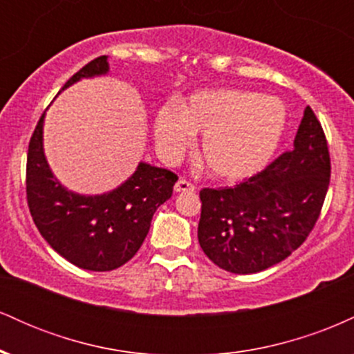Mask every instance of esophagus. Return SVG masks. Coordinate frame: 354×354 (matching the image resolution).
I'll use <instances>...</instances> for the list:
<instances>
[{"instance_id":"obj_1","label":"esophagus","mask_w":354,"mask_h":354,"mask_svg":"<svg viewBox=\"0 0 354 354\" xmlns=\"http://www.w3.org/2000/svg\"><path fill=\"white\" fill-rule=\"evenodd\" d=\"M174 191H176V193H191V191H194V185H191L189 181L180 178V180L176 181V185H174Z\"/></svg>"}]
</instances>
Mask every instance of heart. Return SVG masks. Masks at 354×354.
I'll use <instances>...</instances> for the list:
<instances>
[{"label":"heart","instance_id":"heart-1","mask_svg":"<svg viewBox=\"0 0 354 354\" xmlns=\"http://www.w3.org/2000/svg\"><path fill=\"white\" fill-rule=\"evenodd\" d=\"M288 113L273 96L239 89L194 93L178 109L165 104L154 118V140L165 160L174 161L203 136L200 158L213 178L245 180L274 156Z\"/></svg>","mask_w":354,"mask_h":354}]
</instances>
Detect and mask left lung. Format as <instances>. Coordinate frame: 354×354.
Returning a JSON list of instances; mask_svg holds the SVG:
<instances>
[{
    "instance_id": "1",
    "label": "left lung",
    "mask_w": 354,
    "mask_h": 354,
    "mask_svg": "<svg viewBox=\"0 0 354 354\" xmlns=\"http://www.w3.org/2000/svg\"><path fill=\"white\" fill-rule=\"evenodd\" d=\"M330 176L326 136L306 106L291 151L238 185L200 191L201 250L234 274L258 273L283 261L316 225Z\"/></svg>"
}]
</instances>
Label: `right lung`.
<instances>
[{
    "mask_svg": "<svg viewBox=\"0 0 354 354\" xmlns=\"http://www.w3.org/2000/svg\"><path fill=\"white\" fill-rule=\"evenodd\" d=\"M109 71L108 56L89 61L61 91L76 81ZM44 113L28 146L26 198L41 236L56 253L89 271L123 266L143 245L154 211L168 201L178 176L141 161L123 185L109 193H73L56 180L43 149Z\"/></svg>",
    "mask_w": 354,
    "mask_h": 354,
    "instance_id": "right-lung-1",
    "label": "right lung"
}]
</instances>
